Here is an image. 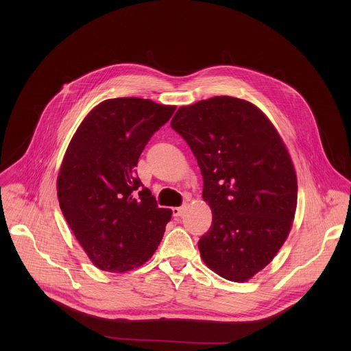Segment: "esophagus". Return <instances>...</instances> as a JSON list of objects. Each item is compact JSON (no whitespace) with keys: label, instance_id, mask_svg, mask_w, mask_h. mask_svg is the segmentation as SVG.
I'll list each match as a JSON object with an SVG mask.
<instances>
[{"label":"esophagus","instance_id":"1","mask_svg":"<svg viewBox=\"0 0 351 351\" xmlns=\"http://www.w3.org/2000/svg\"><path fill=\"white\" fill-rule=\"evenodd\" d=\"M183 213H184V207H175V208H172V214H173L175 218L182 217Z\"/></svg>","mask_w":351,"mask_h":351}]
</instances>
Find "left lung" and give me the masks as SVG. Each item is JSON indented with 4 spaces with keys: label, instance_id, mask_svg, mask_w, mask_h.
<instances>
[{
    "label": "left lung",
    "instance_id": "left-lung-1",
    "mask_svg": "<svg viewBox=\"0 0 351 351\" xmlns=\"http://www.w3.org/2000/svg\"><path fill=\"white\" fill-rule=\"evenodd\" d=\"M171 126L191 148L213 210L198 240L203 261L228 280H248L274 260L294 219L297 178L279 133L254 104L229 95L180 107Z\"/></svg>",
    "mask_w": 351,
    "mask_h": 351
}]
</instances>
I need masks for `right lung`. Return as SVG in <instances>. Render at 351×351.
I'll return each mask as SVG.
<instances>
[{
	"label": "right lung",
	"instance_id": "obj_1",
	"mask_svg": "<svg viewBox=\"0 0 351 351\" xmlns=\"http://www.w3.org/2000/svg\"><path fill=\"white\" fill-rule=\"evenodd\" d=\"M176 107L121 97L80 123L58 180L61 211L95 267L126 272L152 258L172 217L140 182L136 167L152 136Z\"/></svg>",
	"mask_w": 351,
	"mask_h": 351
}]
</instances>
